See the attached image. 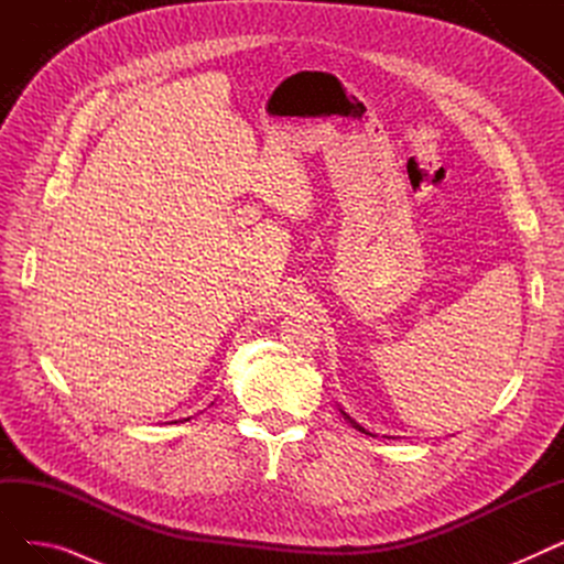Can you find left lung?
<instances>
[{
	"label": "left lung",
	"instance_id": "left-lung-1",
	"mask_svg": "<svg viewBox=\"0 0 564 564\" xmlns=\"http://www.w3.org/2000/svg\"><path fill=\"white\" fill-rule=\"evenodd\" d=\"M340 413H343V419H345V421H347V423H349V425H351V427H354V430H359V432H364V434H368V436H375V434H372V432H368V430H366V427H361V425H359V423H357V421H351V419H349V416H347V413H345V411H343V409H340ZM389 438H391V436H389Z\"/></svg>",
	"mask_w": 564,
	"mask_h": 564
}]
</instances>
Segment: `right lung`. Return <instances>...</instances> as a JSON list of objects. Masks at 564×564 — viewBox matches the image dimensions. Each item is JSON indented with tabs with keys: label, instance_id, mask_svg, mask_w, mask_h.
I'll return each mask as SVG.
<instances>
[{
	"label": "right lung",
	"instance_id": "add662e5",
	"mask_svg": "<svg viewBox=\"0 0 564 564\" xmlns=\"http://www.w3.org/2000/svg\"><path fill=\"white\" fill-rule=\"evenodd\" d=\"M185 421H189V419H185ZM175 423H177V421H175Z\"/></svg>",
	"mask_w": 564,
	"mask_h": 564
}]
</instances>
